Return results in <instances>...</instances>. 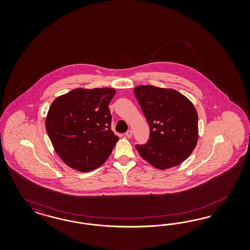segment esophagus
<instances>
[{
  "mask_svg": "<svg viewBox=\"0 0 250 250\" xmlns=\"http://www.w3.org/2000/svg\"><path fill=\"white\" fill-rule=\"evenodd\" d=\"M132 135H133V131H132V130H128V131L125 133V136H126L127 138L132 137Z\"/></svg>",
  "mask_w": 250,
  "mask_h": 250,
  "instance_id": "esophagus-1",
  "label": "esophagus"
}]
</instances>
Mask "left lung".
Returning <instances> with one entry per match:
<instances>
[{
    "instance_id": "left-lung-1",
    "label": "left lung",
    "mask_w": 250,
    "mask_h": 250,
    "mask_svg": "<svg viewBox=\"0 0 250 250\" xmlns=\"http://www.w3.org/2000/svg\"><path fill=\"white\" fill-rule=\"evenodd\" d=\"M136 100L150 127L147 143L136 145L143 159L159 169L181 164L198 141V114L189 99L172 89L137 86Z\"/></svg>"
}]
</instances>
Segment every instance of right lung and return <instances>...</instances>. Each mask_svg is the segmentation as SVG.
Segmentation results:
<instances>
[{
    "label": "right lung",
    "mask_w": 250,
    "mask_h": 250,
    "mask_svg": "<svg viewBox=\"0 0 250 250\" xmlns=\"http://www.w3.org/2000/svg\"><path fill=\"white\" fill-rule=\"evenodd\" d=\"M111 88H79L56 99L45 118L54 149L64 163L88 172L102 166L119 137L111 129Z\"/></svg>",
    "instance_id": "1"
}]
</instances>
